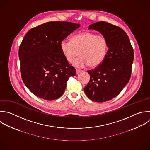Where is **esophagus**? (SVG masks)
<instances>
[{
  "label": "esophagus",
  "instance_id": "obj_1",
  "mask_svg": "<svg viewBox=\"0 0 150 150\" xmlns=\"http://www.w3.org/2000/svg\"><path fill=\"white\" fill-rule=\"evenodd\" d=\"M76 70V73H77V74H79L80 72H81V71H82V70H81L77 69Z\"/></svg>",
  "mask_w": 150,
  "mask_h": 150
}]
</instances>
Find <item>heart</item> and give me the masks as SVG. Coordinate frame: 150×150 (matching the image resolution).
<instances>
[{
	"label": "heart",
	"instance_id": "heart-1",
	"mask_svg": "<svg viewBox=\"0 0 150 150\" xmlns=\"http://www.w3.org/2000/svg\"><path fill=\"white\" fill-rule=\"evenodd\" d=\"M60 48L69 62H72L80 52L81 56L73 62L76 66L83 67L88 64L94 67L104 61L108 51V42L103 35L84 31L73 36L71 41L62 40Z\"/></svg>",
	"mask_w": 150,
	"mask_h": 150
}]
</instances>
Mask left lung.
Returning <instances> with one entry per match:
<instances>
[{
	"label": "left lung",
	"instance_id": "left-lung-1",
	"mask_svg": "<svg viewBox=\"0 0 150 150\" xmlns=\"http://www.w3.org/2000/svg\"><path fill=\"white\" fill-rule=\"evenodd\" d=\"M88 29L98 31L108 42L104 61L87 71L90 79L84 88L88 98L101 103L117 96L128 83L134 54L128 35L120 27L101 21L90 25Z\"/></svg>",
	"mask_w": 150,
	"mask_h": 150
}]
</instances>
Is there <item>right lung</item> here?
Masks as SVG:
<instances>
[{
  "instance_id": "1",
  "label": "right lung",
  "mask_w": 150,
  "mask_h": 150,
  "mask_svg": "<svg viewBox=\"0 0 150 150\" xmlns=\"http://www.w3.org/2000/svg\"><path fill=\"white\" fill-rule=\"evenodd\" d=\"M80 24L69 22H49L31 29L19 49L22 79L35 96L54 100L60 97L69 78L76 76V69L63 55L60 43Z\"/></svg>"
}]
</instances>
